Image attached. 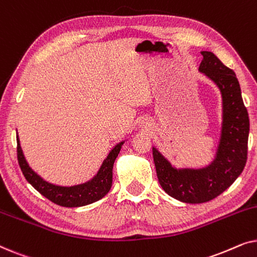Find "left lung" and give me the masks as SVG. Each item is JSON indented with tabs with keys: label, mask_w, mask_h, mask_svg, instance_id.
Returning <instances> with one entry per match:
<instances>
[{
	"label": "left lung",
	"mask_w": 257,
	"mask_h": 257,
	"mask_svg": "<svg viewBox=\"0 0 257 257\" xmlns=\"http://www.w3.org/2000/svg\"><path fill=\"white\" fill-rule=\"evenodd\" d=\"M199 71L215 84L222 99V122L215 156L201 168L175 167L153 146L158 180L172 198L186 203H202L223 193L243 171L247 161L249 117L234 71L213 52L201 51Z\"/></svg>",
	"instance_id": "1"
}]
</instances>
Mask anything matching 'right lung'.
Instances as JSON below:
<instances>
[{"instance_id":"add662e5","label":"right lung","mask_w":257,"mask_h":257,"mask_svg":"<svg viewBox=\"0 0 257 257\" xmlns=\"http://www.w3.org/2000/svg\"><path fill=\"white\" fill-rule=\"evenodd\" d=\"M16 139L17 159H19L20 167L27 181L45 198L56 203V205L63 207L86 206L98 201V200L104 198L107 194L112 186V170H113L114 160L118 157L119 152H120L122 144L126 142V140H122V142L118 143L108 152L107 157L101 163L99 170L90 180L78 185L61 186L44 180L40 174H37L29 166L26 157H24L22 147H21L19 135L16 136Z\"/></svg>"}]
</instances>
